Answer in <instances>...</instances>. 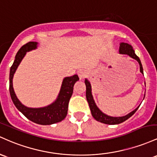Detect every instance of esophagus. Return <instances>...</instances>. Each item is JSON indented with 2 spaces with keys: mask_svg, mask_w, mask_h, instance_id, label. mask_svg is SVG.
Wrapping results in <instances>:
<instances>
[{
  "mask_svg": "<svg viewBox=\"0 0 157 157\" xmlns=\"http://www.w3.org/2000/svg\"><path fill=\"white\" fill-rule=\"evenodd\" d=\"M77 74H78L79 78L82 79V78H84L86 75H87V72L84 70H79L77 72Z\"/></svg>",
  "mask_w": 157,
  "mask_h": 157,
  "instance_id": "34e87169",
  "label": "esophagus"
}]
</instances>
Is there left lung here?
<instances>
[{"label":"left lung","instance_id":"left-lung-1","mask_svg":"<svg viewBox=\"0 0 157 157\" xmlns=\"http://www.w3.org/2000/svg\"><path fill=\"white\" fill-rule=\"evenodd\" d=\"M119 53L123 54V55H128L131 58H132V59L136 60V61H138L139 64H140V72L143 74V68H142V65L140 61V58L135 54L134 50H133L131 45H130L129 44L123 43V42L122 43H120V46H119ZM84 83H85L86 85V98H87V102L88 104H89L91 114H92L93 117L94 118L96 121H99V122L104 123V124H120V123L126 121L127 119H128L130 117H132V116L135 113L136 111L138 110L139 107H140L139 106L137 108H136L134 110H133V111L130 113H128V115L124 116V117H110V116H107L105 113H102L101 110H99V108L96 106L94 99H93L92 92H91V84L90 83L89 81H88L87 79H85Z\"/></svg>","mask_w":157,"mask_h":157}]
</instances>
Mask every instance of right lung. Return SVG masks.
Listing matches in <instances>:
<instances>
[{
    "mask_svg": "<svg viewBox=\"0 0 157 157\" xmlns=\"http://www.w3.org/2000/svg\"><path fill=\"white\" fill-rule=\"evenodd\" d=\"M38 43L34 41L28 42L21 47L15 56V61L10 68V93L14 105L17 110L24 114L28 119L42 125H49L62 121L66 117L68 110V104L73 92V86L79 80L77 75L66 77L61 84V90L58 98L53 103L47 107L40 108H31L22 105L18 100L12 86V78L21 61L25 56L26 52L37 48Z\"/></svg>",
    "mask_w": 157,
    "mask_h": 157,
    "instance_id": "right-lung-1",
    "label": "right lung"
}]
</instances>
